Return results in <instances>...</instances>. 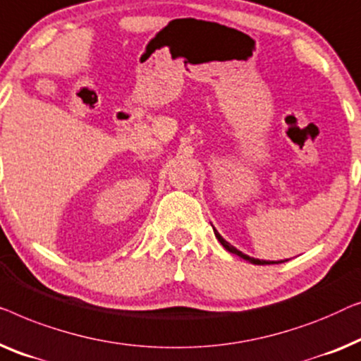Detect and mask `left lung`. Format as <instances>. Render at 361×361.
Masks as SVG:
<instances>
[{"instance_id":"8db88e82","label":"left lung","mask_w":361,"mask_h":361,"mask_svg":"<svg viewBox=\"0 0 361 361\" xmlns=\"http://www.w3.org/2000/svg\"><path fill=\"white\" fill-rule=\"evenodd\" d=\"M214 233H216V237H217V240H219L221 243H222V247L226 248V250H229V252H232V253H235V255H238L240 258H243V260H248V262H252V263H255V265H273V263L275 262H267V260H258V258H252V257H248V255H245V253H242L240 250H237L235 247H232L229 242H226L224 238L221 237V233L217 232L216 229H214ZM283 263V262H281Z\"/></svg>"}]
</instances>
